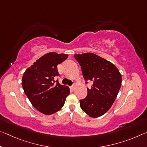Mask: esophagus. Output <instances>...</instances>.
Instances as JSON below:
<instances>
[{"label": "esophagus", "instance_id": "obj_1", "mask_svg": "<svg viewBox=\"0 0 147 147\" xmlns=\"http://www.w3.org/2000/svg\"><path fill=\"white\" fill-rule=\"evenodd\" d=\"M70 88H71L72 90H74V89H75V87H74V85H73L70 87Z\"/></svg>", "mask_w": 147, "mask_h": 147}]
</instances>
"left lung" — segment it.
Returning <instances> with one entry per match:
<instances>
[{
	"mask_svg": "<svg viewBox=\"0 0 147 147\" xmlns=\"http://www.w3.org/2000/svg\"><path fill=\"white\" fill-rule=\"evenodd\" d=\"M74 56L81 66L84 78L93 83L91 88L87 89L86 98L80 100L81 109L90 117L103 115L113 105L122 85L119 70L95 53H84Z\"/></svg>",
	"mask_w": 147,
	"mask_h": 147,
	"instance_id": "left-lung-1",
	"label": "left lung"
}]
</instances>
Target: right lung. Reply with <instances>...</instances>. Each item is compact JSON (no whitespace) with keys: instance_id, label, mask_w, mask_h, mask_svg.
Returning <instances> with one entry per match:
<instances>
[{"instance_id":"add662e5","label":"right lung","mask_w":147,"mask_h":147,"mask_svg":"<svg viewBox=\"0 0 147 147\" xmlns=\"http://www.w3.org/2000/svg\"><path fill=\"white\" fill-rule=\"evenodd\" d=\"M68 54L49 52L31 65L23 74L22 84L25 95L37 111L50 115L59 111L70 94L69 88L57 82V65L68 57Z\"/></svg>"}]
</instances>
